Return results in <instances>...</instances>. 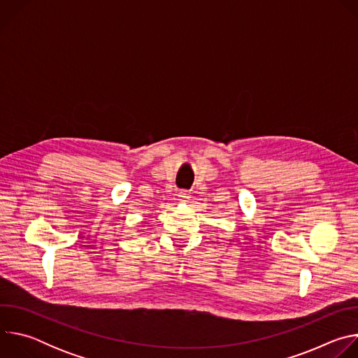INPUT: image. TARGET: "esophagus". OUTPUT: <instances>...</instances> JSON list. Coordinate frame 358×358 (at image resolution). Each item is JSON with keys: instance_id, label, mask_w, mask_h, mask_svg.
I'll list each match as a JSON object with an SVG mask.
<instances>
[{"instance_id": "esophagus-1", "label": "esophagus", "mask_w": 358, "mask_h": 358, "mask_svg": "<svg viewBox=\"0 0 358 358\" xmlns=\"http://www.w3.org/2000/svg\"><path fill=\"white\" fill-rule=\"evenodd\" d=\"M189 198H191V195H189L188 191H180V192H178V199H180L181 202H188Z\"/></svg>"}]
</instances>
